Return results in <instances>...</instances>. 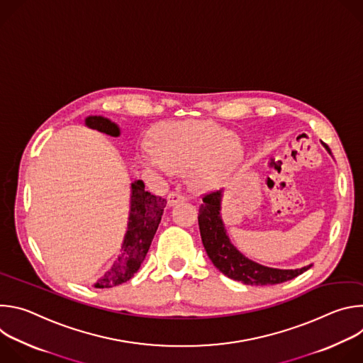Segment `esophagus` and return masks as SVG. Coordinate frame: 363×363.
Listing matches in <instances>:
<instances>
[{
  "label": "esophagus",
  "instance_id": "obj_1",
  "mask_svg": "<svg viewBox=\"0 0 363 363\" xmlns=\"http://www.w3.org/2000/svg\"><path fill=\"white\" fill-rule=\"evenodd\" d=\"M184 201H185V196L182 194H179V192H171L168 195V203L171 206H174V205H177L179 202H184Z\"/></svg>",
  "mask_w": 363,
  "mask_h": 363
}]
</instances>
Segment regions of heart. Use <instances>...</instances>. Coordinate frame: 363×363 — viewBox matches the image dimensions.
I'll return each mask as SVG.
<instances>
[{"label":"heart","mask_w":363,"mask_h":363,"mask_svg":"<svg viewBox=\"0 0 363 363\" xmlns=\"http://www.w3.org/2000/svg\"><path fill=\"white\" fill-rule=\"evenodd\" d=\"M150 136L153 145H136L140 164L164 177L188 169V184L199 192L218 188L241 158L234 133L213 122H164Z\"/></svg>","instance_id":"b5f03b06"}]
</instances>
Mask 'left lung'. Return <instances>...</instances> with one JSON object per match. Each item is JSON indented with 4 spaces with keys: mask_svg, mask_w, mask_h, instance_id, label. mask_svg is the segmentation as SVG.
<instances>
[{
    "mask_svg": "<svg viewBox=\"0 0 363 363\" xmlns=\"http://www.w3.org/2000/svg\"><path fill=\"white\" fill-rule=\"evenodd\" d=\"M326 150L332 155L328 145L322 142ZM224 189L213 192L203 196V202L199 206L198 224L201 231V238L203 248L208 254L213 264L227 277L241 281L248 286H267L279 284L287 280L297 277L312 267V264L304 266L294 270L273 269L263 264H258L242 252L231 242L224 221L221 216V203H223Z\"/></svg>",
    "mask_w": 363,
    "mask_h": 363,
    "instance_id": "1",
    "label": "left lung"
}]
</instances>
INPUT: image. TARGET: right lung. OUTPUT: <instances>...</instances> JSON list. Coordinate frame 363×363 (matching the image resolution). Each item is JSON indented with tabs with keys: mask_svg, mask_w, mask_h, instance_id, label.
<instances>
[{
	"mask_svg": "<svg viewBox=\"0 0 363 363\" xmlns=\"http://www.w3.org/2000/svg\"><path fill=\"white\" fill-rule=\"evenodd\" d=\"M84 125L109 136H121V128L108 118L87 116ZM165 205L167 199L146 191L142 179H136L130 184V208L121 254L112 267L93 284V287L109 289L126 283L133 277L158 230Z\"/></svg>",
	"mask_w": 363,
	"mask_h": 363,
	"instance_id": "1",
	"label": "right lung"
}]
</instances>
